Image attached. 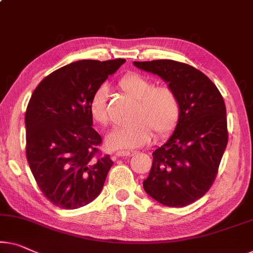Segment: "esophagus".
Wrapping results in <instances>:
<instances>
[{
	"mask_svg": "<svg viewBox=\"0 0 253 253\" xmlns=\"http://www.w3.org/2000/svg\"><path fill=\"white\" fill-rule=\"evenodd\" d=\"M134 153V151H117L116 157H130Z\"/></svg>",
	"mask_w": 253,
	"mask_h": 253,
	"instance_id": "1",
	"label": "esophagus"
}]
</instances>
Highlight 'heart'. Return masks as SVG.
I'll use <instances>...</instances> for the list:
<instances>
[{
    "instance_id": "obj_1",
    "label": "heart",
    "mask_w": 253,
    "mask_h": 253,
    "mask_svg": "<svg viewBox=\"0 0 253 253\" xmlns=\"http://www.w3.org/2000/svg\"><path fill=\"white\" fill-rule=\"evenodd\" d=\"M119 88L136 101L131 118L133 123L115 127L107 136V143L114 149H134L148 143L154 131L156 137H165L175 129L180 116L177 94L168 86H153L143 75L127 74L119 81ZM107 88L96 89L89 102V114L94 122L105 125Z\"/></svg>"
}]
</instances>
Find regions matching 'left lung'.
I'll return each mask as SVG.
<instances>
[{
	"instance_id": "left-lung-1",
	"label": "left lung",
	"mask_w": 253,
	"mask_h": 253,
	"mask_svg": "<svg viewBox=\"0 0 253 253\" xmlns=\"http://www.w3.org/2000/svg\"><path fill=\"white\" fill-rule=\"evenodd\" d=\"M134 66L168 83L180 103L174 133L153 151L152 167L143 187L161 205H191L212 185L227 145L223 96L205 74L186 63L153 60L134 61Z\"/></svg>"
}]
</instances>
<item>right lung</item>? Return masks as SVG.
I'll return each instance as SVG.
<instances>
[{
  "label": "right lung",
  "mask_w": 253,
  "mask_h": 253,
  "mask_svg": "<svg viewBox=\"0 0 253 253\" xmlns=\"http://www.w3.org/2000/svg\"><path fill=\"white\" fill-rule=\"evenodd\" d=\"M125 61L73 62L45 77L30 97L26 156L37 185L59 208H81L102 191L114 163L100 154L102 138L92 127L89 102Z\"/></svg>",
  "instance_id": "add662e5"
}]
</instances>
